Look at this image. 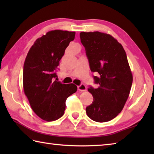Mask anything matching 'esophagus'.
<instances>
[{
  "label": "esophagus",
  "mask_w": 154,
  "mask_h": 154,
  "mask_svg": "<svg viewBox=\"0 0 154 154\" xmlns=\"http://www.w3.org/2000/svg\"><path fill=\"white\" fill-rule=\"evenodd\" d=\"M86 89H87V88L84 84H81L80 85L78 86V90L81 91V92H83V91H85V90H86Z\"/></svg>",
  "instance_id": "1"
}]
</instances>
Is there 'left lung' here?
I'll return each mask as SVG.
<instances>
[{
    "label": "left lung",
    "mask_w": 154,
    "mask_h": 154,
    "mask_svg": "<svg viewBox=\"0 0 154 154\" xmlns=\"http://www.w3.org/2000/svg\"><path fill=\"white\" fill-rule=\"evenodd\" d=\"M81 42L84 46L91 71L97 88L90 87L94 98L86 107V113L92 120L106 122L120 113L128 98L132 83V74L126 51L116 38L109 34L82 32Z\"/></svg>",
    "instance_id": "obj_1"
}]
</instances>
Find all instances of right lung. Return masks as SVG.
Segmentation results:
<instances>
[{
	"label": "right lung",
	"instance_id": "right-lung-1",
	"mask_svg": "<svg viewBox=\"0 0 154 154\" xmlns=\"http://www.w3.org/2000/svg\"><path fill=\"white\" fill-rule=\"evenodd\" d=\"M75 36V32L67 30L49 31L35 41L25 60L24 94L35 114L47 122L63 116L66 98L77 90L73 83L64 84L54 79L59 62Z\"/></svg>",
	"mask_w": 154,
	"mask_h": 154
}]
</instances>
